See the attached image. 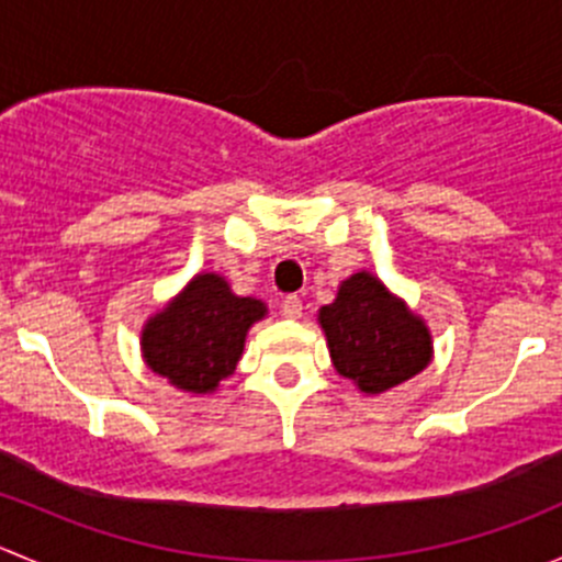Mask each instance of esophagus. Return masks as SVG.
Instances as JSON below:
<instances>
[{
	"label": "esophagus",
	"instance_id": "esophagus-1",
	"mask_svg": "<svg viewBox=\"0 0 562 562\" xmlns=\"http://www.w3.org/2000/svg\"><path fill=\"white\" fill-rule=\"evenodd\" d=\"M282 315H285L288 321H299V317H302V299L288 296L285 302H282Z\"/></svg>",
	"mask_w": 562,
	"mask_h": 562
}]
</instances>
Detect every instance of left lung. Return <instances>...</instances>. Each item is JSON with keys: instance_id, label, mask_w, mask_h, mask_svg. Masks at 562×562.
Masks as SVG:
<instances>
[{"instance_id": "8db88e82", "label": "left lung", "mask_w": 562, "mask_h": 562, "mask_svg": "<svg viewBox=\"0 0 562 562\" xmlns=\"http://www.w3.org/2000/svg\"><path fill=\"white\" fill-rule=\"evenodd\" d=\"M334 370L361 394H386L427 370L432 331L386 282L361 269L339 282L331 304L317 310Z\"/></svg>"}]
</instances>
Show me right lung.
<instances>
[{
	"label": "right lung",
	"instance_id": "add662e5",
	"mask_svg": "<svg viewBox=\"0 0 562 562\" xmlns=\"http://www.w3.org/2000/svg\"><path fill=\"white\" fill-rule=\"evenodd\" d=\"M266 302L236 296L217 271H201L140 328V356L155 375L187 394H214L236 372Z\"/></svg>",
	"mask_w": 562,
	"mask_h": 562
}]
</instances>
